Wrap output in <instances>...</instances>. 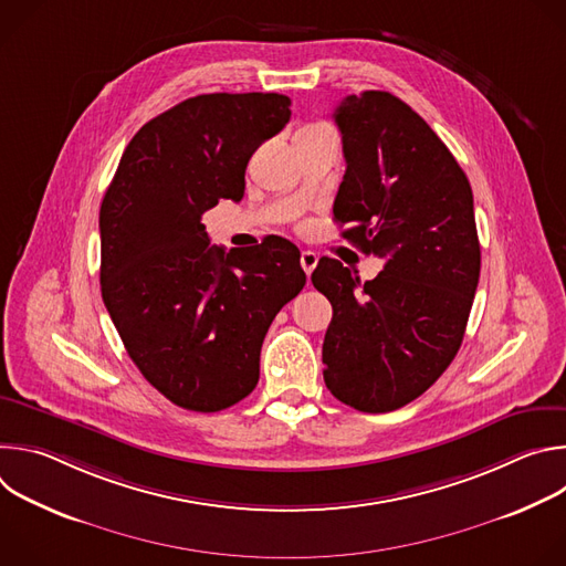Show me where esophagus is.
Returning a JSON list of instances; mask_svg holds the SVG:
<instances>
[{
    "instance_id": "34e87169",
    "label": "esophagus",
    "mask_w": 566,
    "mask_h": 566,
    "mask_svg": "<svg viewBox=\"0 0 566 566\" xmlns=\"http://www.w3.org/2000/svg\"><path fill=\"white\" fill-rule=\"evenodd\" d=\"M300 264H302L304 273H306V275H311V273H313V269L317 266V255H315L313 251H302V255H300Z\"/></svg>"
}]
</instances>
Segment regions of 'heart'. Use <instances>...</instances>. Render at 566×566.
Instances as JSON below:
<instances>
[{
  "label": "heart",
  "instance_id": "obj_1",
  "mask_svg": "<svg viewBox=\"0 0 566 566\" xmlns=\"http://www.w3.org/2000/svg\"><path fill=\"white\" fill-rule=\"evenodd\" d=\"M317 127H327V125H319V123H313V125H306L304 129H317Z\"/></svg>",
  "mask_w": 566,
  "mask_h": 566
}]
</instances>
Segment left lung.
Returning a JSON list of instances; mask_svg holds the SVG:
<instances>
[{"mask_svg": "<svg viewBox=\"0 0 566 566\" xmlns=\"http://www.w3.org/2000/svg\"><path fill=\"white\" fill-rule=\"evenodd\" d=\"M334 118L347 160L334 219L385 266L360 282L338 260L317 262L311 282L334 306L322 374L345 406L391 412L419 398L461 347L481 269L472 190L400 98L347 96Z\"/></svg>", "mask_w": 566, "mask_h": 566, "instance_id": "1", "label": "left lung"}]
</instances>
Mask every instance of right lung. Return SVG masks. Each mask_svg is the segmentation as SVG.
<instances>
[{
	"mask_svg": "<svg viewBox=\"0 0 566 566\" xmlns=\"http://www.w3.org/2000/svg\"><path fill=\"white\" fill-rule=\"evenodd\" d=\"M289 118L282 94L188 98L134 134L105 192L103 302L134 365L179 408L247 398L273 317L306 282L289 239L226 251L201 223L219 199L244 197L253 151Z\"/></svg>",
	"mask_w": 566,
	"mask_h": 566,
	"instance_id": "1",
	"label": "right lung"
}]
</instances>
